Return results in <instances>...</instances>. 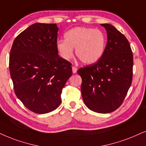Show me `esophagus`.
Here are the masks:
<instances>
[{
	"label": "esophagus",
	"mask_w": 146,
	"mask_h": 146,
	"mask_svg": "<svg viewBox=\"0 0 146 146\" xmlns=\"http://www.w3.org/2000/svg\"><path fill=\"white\" fill-rule=\"evenodd\" d=\"M72 71H73V73H76L77 71V67H74V66H73V67H72Z\"/></svg>",
	"instance_id": "obj_1"
}]
</instances>
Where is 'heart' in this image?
Wrapping results in <instances>:
<instances>
[{"instance_id": "heart-1", "label": "heart", "mask_w": 146, "mask_h": 146, "mask_svg": "<svg viewBox=\"0 0 146 146\" xmlns=\"http://www.w3.org/2000/svg\"><path fill=\"white\" fill-rule=\"evenodd\" d=\"M104 34L98 29L77 27L64 34V40H58L56 48L60 56L69 60L73 56V48L81 61L93 64L102 58L106 49Z\"/></svg>"}]
</instances>
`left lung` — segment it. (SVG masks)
Masks as SVG:
<instances>
[{"label":"left lung","mask_w":146,"mask_h":146,"mask_svg":"<svg viewBox=\"0 0 146 146\" xmlns=\"http://www.w3.org/2000/svg\"><path fill=\"white\" fill-rule=\"evenodd\" d=\"M107 33V44L96 63L77 71L82 79V95L89 109L109 113L122 104L132 82L133 56L129 42L113 25L101 24Z\"/></svg>","instance_id":"1"}]
</instances>
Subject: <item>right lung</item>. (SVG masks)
<instances>
[{"label": "right lung", "instance_id": "obj_1", "mask_svg": "<svg viewBox=\"0 0 146 146\" xmlns=\"http://www.w3.org/2000/svg\"><path fill=\"white\" fill-rule=\"evenodd\" d=\"M58 31L56 23L32 24L16 37L10 51L15 93L37 114L58 108L62 88L72 75L71 62L58 54Z\"/></svg>", "mask_w": 146, "mask_h": 146}]
</instances>
